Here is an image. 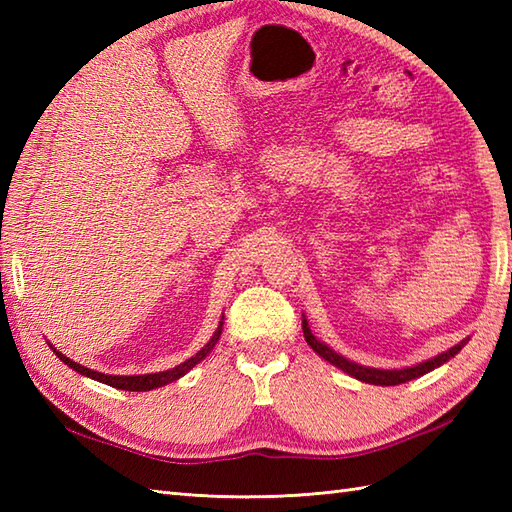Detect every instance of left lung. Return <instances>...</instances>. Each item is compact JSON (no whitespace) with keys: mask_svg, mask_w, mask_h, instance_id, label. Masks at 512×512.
<instances>
[{"mask_svg":"<svg viewBox=\"0 0 512 512\" xmlns=\"http://www.w3.org/2000/svg\"><path fill=\"white\" fill-rule=\"evenodd\" d=\"M303 336H306V341H308V345L312 347V350L317 352L321 358H325V361H328V363H332L334 367L343 369L345 374L354 376L356 380H363V383H369V385H383V387L400 385V383H407V380H413V378H418V376L429 374L431 369H436V367L444 365V363L449 361V358H453L455 354H458V352L462 350V347H464V343H466V341H462V343H458V345H453L451 350L442 352V354H438V356H433V358H429V361L418 363V365H413V367H402V369H376V367H365V365H358V363H354V361H347L345 356H341V354H336L334 350H330L328 345L321 343V341L317 339V336L312 334V330L308 328V321H306V319H303Z\"/></svg>","mask_w":512,"mask_h":512,"instance_id":"obj_1","label":"left lung"}]
</instances>
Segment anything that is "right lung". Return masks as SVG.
<instances>
[{"mask_svg":"<svg viewBox=\"0 0 512 512\" xmlns=\"http://www.w3.org/2000/svg\"><path fill=\"white\" fill-rule=\"evenodd\" d=\"M222 325H224V321H220V325H217L215 334L211 336V341L206 343L198 354L187 358V361L176 365L173 369H167V372H156V374H140V376H112V374H101V372H94V369H90V367H83V365H79V363H74L72 358L63 356L59 350H54L52 345H50V347H52V352L57 354L65 365H68L70 369H74V372H79L81 376H88V378H92V380H99V383H105V385L116 387V389H125V391H149V389H156V387L173 383V380H178L180 376L187 374L189 369H193L195 365H198V363L202 361V358L209 356L211 350L215 347V343L220 341Z\"/></svg>","mask_w":512,"mask_h":512,"instance_id":"right-lung-1","label":"right lung"}]
</instances>
